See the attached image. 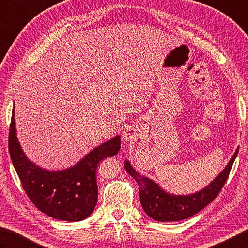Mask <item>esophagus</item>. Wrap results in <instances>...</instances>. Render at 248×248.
I'll use <instances>...</instances> for the list:
<instances>
[{
	"label": "esophagus",
	"mask_w": 248,
	"mask_h": 248,
	"mask_svg": "<svg viewBox=\"0 0 248 248\" xmlns=\"http://www.w3.org/2000/svg\"><path fill=\"white\" fill-rule=\"evenodd\" d=\"M136 130H135L134 128H127L126 130H124L123 132V138L124 140H126V141H130V140H135L136 139Z\"/></svg>",
	"instance_id": "1"
}]
</instances>
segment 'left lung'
Listing matches in <instances>:
<instances>
[{"label": "left lung", "mask_w": 248, "mask_h": 248, "mask_svg": "<svg viewBox=\"0 0 248 248\" xmlns=\"http://www.w3.org/2000/svg\"><path fill=\"white\" fill-rule=\"evenodd\" d=\"M237 153L239 147L236 148L231 160L228 162L220 174L215 177L205 188L190 194H172L167 192L157 182L140 175L128 160H125L124 167L139 186L140 203L149 217L160 222L179 221L192 217L217 197L228 179Z\"/></svg>", "instance_id": "1"}]
</instances>
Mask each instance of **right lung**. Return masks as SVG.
<instances>
[{
  "instance_id": "obj_1",
  "label": "right lung",
  "mask_w": 248,
  "mask_h": 248,
  "mask_svg": "<svg viewBox=\"0 0 248 248\" xmlns=\"http://www.w3.org/2000/svg\"><path fill=\"white\" fill-rule=\"evenodd\" d=\"M8 138L9 154L23 190L42 213L64 221H81L91 216L98 201L97 166L119 152L120 135L93 149L77 164L58 170L36 165L23 152L17 137L15 106Z\"/></svg>"
}]
</instances>
